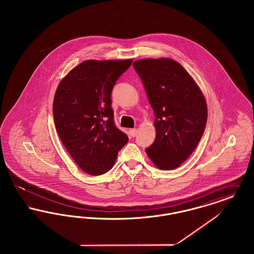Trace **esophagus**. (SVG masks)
I'll return each mask as SVG.
<instances>
[{
    "mask_svg": "<svg viewBox=\"0 0 254 254\" xmlns=\"http://www.w3.org/2000/svg\"><path fill=\"white\" fill-rule=\"evenodd\" d=\"M137 129L136 128H131V129H129V131H128V134H129V136H131V137H135L136 135H137Z\"/></svg>",
    "mask_w": 254,
    "mask_h": 254,
    "instance_id": "esophagus-1",
    "label": "esophagus"
}]
</instances>
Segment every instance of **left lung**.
Segmentation results:
<instances>
[{
    "mask_svg": "<svg viewBox=\"0 0 254 254\" xmlns=\"http://www.w3.org/2000/svg\"><path fill=\"white\" fill-rule=\"evenodd\" d=\"M133 66L155 115L156 138L145 152L158 169H176L193 152L205 131V97L176 61L143 59Z\"/></svg>",
    "mask_w": 254,
    "mask_h": 254,
    "instance_id": "8db88e82",
    "label": "left lung"
}]
</instances>
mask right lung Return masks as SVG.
<instances>
[{"label": "right lung", "mask_w": 254, "mask_h": 254, "mask_svg": "<svg viewBox=\"0 0 254 254\" xmlns=\"http://www.w3.org/2000/svg\"><path fill=\"white\" fill-rule=\"evenodd\" d=\"M131 64L132 59L85 61L61 81L55 92L56 130L75 163L87 174L97 176L112 169L128 141L114 124L111 92Z\"/></svg>", "instance_id": "obj_1"}]
</instances>
